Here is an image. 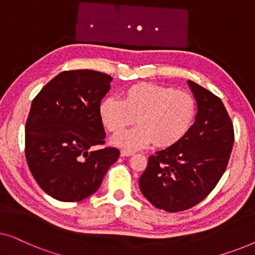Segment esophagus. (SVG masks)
Returning <instances> with one entry per match:
<instances>
[{
    "label": "esophagus",
    "mask_w": 255,
    "mask_h": 255,
    "mask_svg": "<svg viewBox=\"0 0 255 255\" xmlns=\"http://www.w3.org/2000/svg\"><path fill=\"white\" fill-rule=\"evenodd\" d=\"M132 154H133V152L128 151V149H122L121 151V156H130Z\"/></svg>",
    "instance_id": "obj_1"
}]
</instances>
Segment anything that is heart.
<instances>
[{"instance_id": "obj_1", "label": "heart", "mask_w": 255, "mask_h": 255, "mask_svg": "<svg viewBox=\"0 0 255 255\" xmlns=\"http://www.w3.org/2000/svg\"><path fill=\"white\" fill-rule=\"evenodd\" d=\"M196 114L194 97L186 92L153 83H138L125 90L123 100L108 97L100 115L111 133H121L134 123L139 127L114 139L118 146L139 148L149 144L168 147L189 130Z\"/></svg>"}]
</instances>
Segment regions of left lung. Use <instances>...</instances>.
Wrapping results in <instances>:
<instances>
[{
	"label": "left lung",
	"instance_id": "1",
	"mask_svg": "<svg viewBox=\"0 0 255 255\" xmlns=\"http://www.w3.org/2000/svg\"><path fill=\"white\" fill-rule=\"evenodd\" d=\"M197 103L195 123L179 141L148 158L139 179L144 196L167 212H179L203 201L228 167L235 142L233 124L222 100L188 81Z\"/></svg>",
	"mask_w": 255,
	"mask_h": 255
}]
</instances>
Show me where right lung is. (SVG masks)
Segmentation results:
<instances>
[{
    "instance_id": "add662e5",
    "label": "right lung",
    "mask_w": 255,
    "mask_h": 255,
    "mask_svg": "<svg viewBox=\"0 0 255 255\" xmlns=\"http://www.w3.org/2000/svg\"><path fill=\"white\" fill-rule=\"evenodd\" d=\"M113 78L90 69L61 72L38 93L25 124V156L30 172L47 195L80 202L99 189L120 156L104 147L101 101Z\"/></svg>"
}]
</instances>
